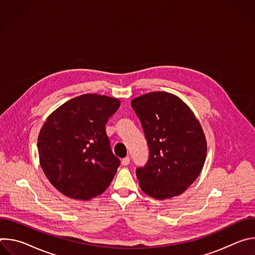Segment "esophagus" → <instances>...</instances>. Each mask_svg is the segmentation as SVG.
<instances>
[{
  "label": "esophagus",
  "instance_id": "esophagus-1",
  "mask_svg": "<svg viewBox=\"0 0 255 255\" xmlns=\"http://www.w3.org/2000/svg\"><path fill=\"white\" fill-rule=\"evenodd\" d=\"M130 163V157L129 156H127V157H124L123 159H122V165H128Z\"/></svg>",
  "mask_w": 255,
  "mask_h": 255
}]
</instances>
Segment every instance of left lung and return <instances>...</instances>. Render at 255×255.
I'll return each mask as SVG.
<instances>
[{"instance_id":"obj_1","label":"left lung","mask_w":255,"mask_h":255,"mask_svg":"<svg viewBox=\"0 0 255 255\" xmlns=\"http://www.w3.org/2000/svg\"><path fill=\"white\" fill-rule=\"evenodd\" d=\"M131 106L141 122L149 158L136 168L141 190L157 200L183 194L199 176L207 142L191 109L165 92L138 97Z\"/></svg>"}]
</instances>
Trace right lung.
Returning a JSON list of instances; mask_svg holds the SVG:
<instances>
[{
  "label": "right lung",
  "mask_w": 255,
  "mask_h": 255,
  "mask_svg": "<svg viewBox=\"0 0 255 255\" xmlns=\"http://www.w3.org/2000/svg\"><path fill=\"white\" fill-rule=\"evenodd\" d=\"M115 98L87 94L49 115L37 142L40 165L64 196L90 200L111 184L120 159L111 149L106 124L118 108Z\"/></svg>",
  "instance_id": "obj_1"
}]
</instances>
